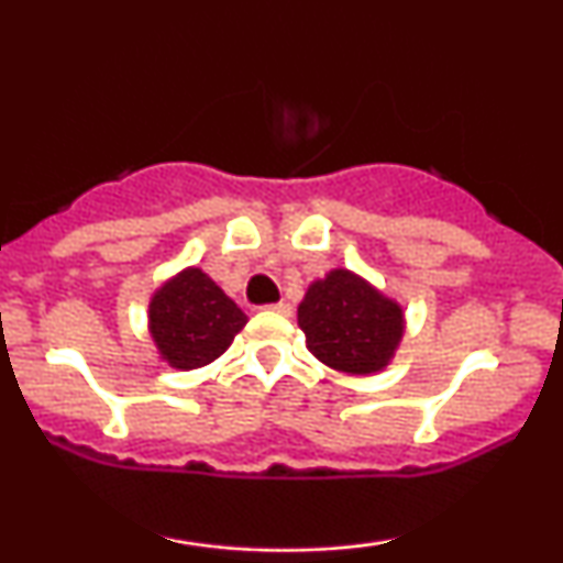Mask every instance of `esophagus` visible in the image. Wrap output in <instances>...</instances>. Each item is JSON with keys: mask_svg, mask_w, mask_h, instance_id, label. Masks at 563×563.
Here are the masks:
<instances>
[{"mask_svg": "<svg viewBox=\"0 0 563 563\" xmlns=\"http://www.w3.org/2000/svg\"><path fill=\"white\" fill-rule=\"evenodd\" d=\"M267 309H273V312H277V314H290V303L288 301H277V303H269Z\"/></svg>", "mask_w": 563, "mask_h": 563, "instance_id": "34e87169", "label": "esophagus"}]
</instances>
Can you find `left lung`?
Instances as JSON below:
<instances>
[{"mask_svg":"<svg viewBox=\"0 0 563 563\" xmlns=\"http://www.w3.org/2000/svg\"><path fill=\"white\" fill-rule=\"evenodd\" d=\"M307 349L333 371L373 376L391 363L405 335L402 303L352 269H331L299 303Z\"/></svg>","mask_w":563,"mask_h":563,"instance_id":"left-lung-1","label":"left lung"}]
</instances>
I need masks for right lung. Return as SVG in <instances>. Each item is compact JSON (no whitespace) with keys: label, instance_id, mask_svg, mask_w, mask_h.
<instances>
[{"label":"right lung","instance_id":"add662e5","mask_svg":"<svg viewBox=\"0 0 563 563\" xmlns=\"http://www.w3.org/2000/svg\"><path fill=\"white\" fill-rule=\"evenodd\" d=\"M249 318L203 269L185 267L147 303V331L161 360L177 371H196L228 352Z\"/></svg>","mask_w":563,"mask_h":563}]
</instances>
